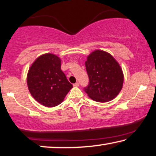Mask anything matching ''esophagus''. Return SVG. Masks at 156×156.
Wrapping results in <instances>:
<instances>
[{"label": "esophagus", "instance_id": "34e87169", "mask_svg": "<svg viewBox=\"0 0 156 156\" xmlns=\"http://www.w3.org/2000/svg\"><path fill=\"white\" fill-rule=\"evenodd\" d=\"M73 86L75 87H77L80 86V84H79L78 82H76V83H74V84H73Z\"/></svg>", "mask_w": 156, "mask_h": 156}]
</instances>
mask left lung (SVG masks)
I'll list each match as a JSON object with an SVG mask.
<instances>
[{
	"label": "left lung",
	"instance_id": "8db88e82",
	"mask_svg": "<svg viewBox=\"0 0 156 156\" xmlns=\"http://www.w3.org/2000/svg\"><path fill=\"white\" fill-rule=\"evenodd\" d=\"M85 66L89 76L84 91L94 101L107 102L114 99L123 87V74L119 64L109 53L95 50L87 57Z\"/></svg>",
	"mask_w": 156,
	"mask_h": 156
}]
</instances>
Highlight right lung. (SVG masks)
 I'll list each match as a JSON object with an SVG mask.
<instances>
[{"label": "right lung", "mask_w": 156, "mask_h": 156, "mask_svg": "<svg viewBox=\"0 0 156 156\" xmlns=\"http://www.w3.org/2000/svg\"><path fill=\"white\" fill-rule=\"evenodd\" d=\"M27 83L34 99L47 107L61 104L72 88L61 70L60 58L51 53L41 55L32 64Z\"/></svg>", "instance_id": "right-lung-1"}]
</instances>
